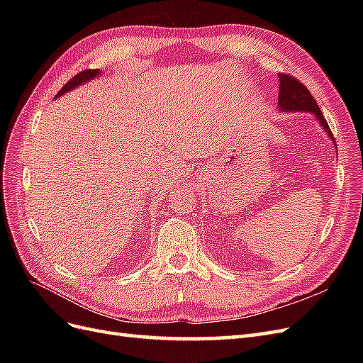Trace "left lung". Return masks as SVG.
I'll use <instances>...</instances> for the list:
<instances>
[{"instance_id":"left-lung-1","label":"left lung","mask_w":363,"mask_h":363,"mask_svg":"<svg viewBox=\"0 0 363 363\" xmlns=\"http://www.w3.org/2000/svg\"><path fill=\"white\" fill-rule=\"evenodd\" d=\"M279 80H280V86H279L280 112L312 113L316 118L318 123H320V125L323 127V130L328 135V138L335 142L330 127H328L323 112L320 111V107H318L312 94L307 91V87L303 86L296 79H294V77L286 74H279Z\"/></svg>"}]
</instances>
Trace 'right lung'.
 Returning a JSON list of instances; mask_svg holds the SVG:
<instances>
[{
    "label": "right lung",
    "mask_w": 363,
    "mask_h": 363,
    "mask_svg": "<svg viewBox=\"0 0 363 363\" xmlns=\"http://www.w3.org/2000/svg\"><path fill=\"white\" fill-rule=\"evenodd\" d=\"M100 75H101V71H100V69H86V71H83V72H79L77 75H74L72 79L62 87V89L59 91V94L56 95V98L65 95L67 92L74 91L75 87H79V86H82V84H84V83H87V82H91V80L96 79V77H100Z\"/></svg>",
    "instance_id": "obj_1"
}]
</instances>
